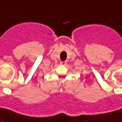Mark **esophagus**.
<instances>
[{
    "label": "esophagus",
    "instance_id": "34e87169",
    "mask_svg": "<svg viewBox=\"0 0 122 122\" xmlns=\"http://www.w3.org/2000/svg\"><path fill=\"white\" fill-rule=\"evenodd\" d=\"M60 64L62 66H65V65L66 64V61H62V62H60Z\"/></svg>",
    "mask_w": 122,
    "mask_h": 122
}]
</instances>
